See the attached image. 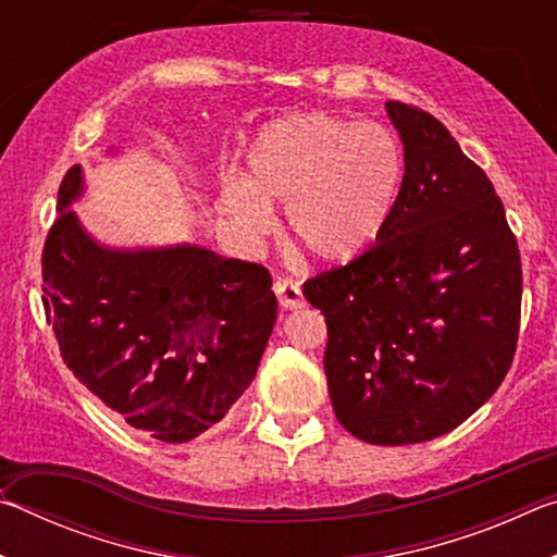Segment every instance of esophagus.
<instances>
[{
  "instance_id": "esophagus-1",
  "label": "esophagus",
  "mask_w": 557,
  "mask_h": 557,
  "mask_svg": "<svg viewBox=\"0 0 557 557\" xmlns=\"http://www.w3.org/2000/svg\"><path fill=\"white\" fill-rule=\"evenodd\" d=\"M275 295L280 299V307L282 309H297V307H301V301H305L297 282H292L287 277H280L275 282Z\"/></svg>"
}]
</instances>
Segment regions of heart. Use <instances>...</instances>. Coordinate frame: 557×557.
<instances>
[{
    "label": "heart",
    "instance_id": "obj_1",
    "mask_svg": "<svg viewBox=\"0 0 557 557\" xmlns=\"http://www.w3.org/2000/svg\"><path fill=\"white\" fill-rule=\"evenodd\" d=\"M403 184L405 152L388 127L305 110L256 132L245 184L225 186L223 206L250 235L270 231L268 206H287L292 245L324 265H346L388 231Z\"/></svg>",
    "mask_w": 557,
    "mask_h": 557
}]
</instances>
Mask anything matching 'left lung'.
Returning <instances> with one entry per match:
<instances>
[{
    "label": "left lung",
    "mask_w": 557,
    "mask_h": 557,
    "mask_svg": "<svg viewBox=\"0 0 557 557\" xmlns=\"http://www.w3.org/2000/svg\"><path fill=\"white\" fill-rule=\"evenodd\" d=\"M405 149L383 238L305 282L326 319L334 412L371 445H414L461 425L511 369L523 272L484 169L430 112L385 102Z\"/></svg>",
    "instance_id": "obj_1"
}]
</instances>
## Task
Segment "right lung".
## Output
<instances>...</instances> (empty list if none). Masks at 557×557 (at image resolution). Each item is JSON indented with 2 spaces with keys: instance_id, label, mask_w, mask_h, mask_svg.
<instances>
[{
  "instance_id": "add662e5",
  "label": "right lung",
  "mask_w": 557,
  "mask_h": 557,
  "mask_svg": "<svg viewBox=\"0 0 557 557\" xmlns=\"http://www.w3.org/2000/svg\"><path fill=\"white\" fill-rule=\"evenodd\" d=\"M78 194L73 166L41 252L46 322L63 361L149 437L203 435L256 379L277 317L268 268L196 245L106 250L69 211Z\"/></svg>"
}]
</instances>
